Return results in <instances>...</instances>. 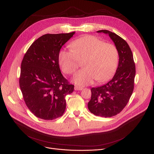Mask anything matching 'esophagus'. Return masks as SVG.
Returning a JSON list of instances; mask_svg holds the SVG:
<instances>
[{
  "label": "esophagus",
  "instance_id": "obj_1",
  "mask_svg": "<svg viewBox=\"0 0 154 154\" xmlns=\"http://www.w3.org/2000/svg\"><path fill=\"white\" fill-rule=\"evenodd\" d=\"M74 89L75 91H82L83 89V87H80V86H77V85H75V87H74Z\"/></svg>",
  "mask_w": 154,
  "mask_h": 154
}]
</instances>
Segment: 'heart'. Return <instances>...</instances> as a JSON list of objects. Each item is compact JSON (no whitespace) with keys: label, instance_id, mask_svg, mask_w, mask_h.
<instances>
[{"label":"heart","instance_id":"heart-1","mask_svg":"<svg viewBox=\"0 0 154 154\" xmlns=\"http://www.w3.org/2000/svg\"><path fill=\"white\" fill-rule=\"evenodd\" d=\"M70 49H61L59 62L62 71L74 74L79 67V60H84L81 70L74 77L79 85L92 84L96 79L105 82L111 79L116 72L119 61L117 48L112 44L92 35H86L73 40Z\"/></svg>","mask_w":154,"mask_h":154}]
</instances>
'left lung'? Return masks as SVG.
Returning a JSON list of instances; mask_svg holds the SVG:
<instances>
[{
	"instance_id": "8db88e82",
	"label": "left lung",
	"mask_w": 154,
	"mask_h": 154,
	"mask_svg": "<svg viewBox=\"0 0 154 154\" xmlns=\"http://www.w3.org/2000/svg\"><path fill=\"white\" fill-rule=\"evenodd\" d=\"M109 34L119 54L116 74L102 86L91 88V99L88 103L90 112L103 117L115 116L127 106L134 88L135 65L130 47L122 37L107 30H98Z\"/></svg>"
}]
</instances>
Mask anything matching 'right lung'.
Segmentation results:
<instances>
[{
	"label": "right lung",
	"mask_w": 154,
	"mask_h": 154,
	"mask_svg": "<svg viewBox=\"0 0 154 154\" xmlns=\"http://www.w3.org/2000/svg\"><path fill=\"white\" fill-rule=\"evenodd\" d=\"M75 33L45 34L32 44L23 56L19 85L27 107L38 118L54 120L66 110L65 97L74 91V85L62 75L58 56Z\"/></svg>",
	"instance_id": "add662e5"
}]
</instances>
